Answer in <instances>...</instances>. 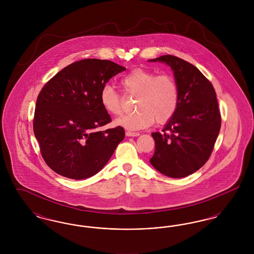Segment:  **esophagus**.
I'll use <instances>...</instances> for the list:
<instances>
[{"label":"esophagus","instance_id":"esophagus-1","mask_svg":"<svg viewBox=\"0 0 254 254\" xmlns=\"http://www.w3.org/2000/svg\"><path fill=\"white\" fill-rule=\"evenodd\" d=\"M127 136H133V137H136V136H139L140 133L139 132H133V131H127L126 132Z\"/></svg>","mask_w":254,"mask_h":254}]
</instances>
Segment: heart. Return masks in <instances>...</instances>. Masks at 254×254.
Listing matches in <instances>:
<instances>
[{
	"instance_id": "b5f03b06",
	"label": "heart",
	"mask_w": 254,
	"mask_h": 254,
	"mask_svg": "<svg viewBox=\"0 0 254 254\" xmlns=\"http://www.w3.org/2000/svg\"><path fill=\"white\" fill-rule=\"evenodd\" d=\"M124 93L137 97V111L123 115L115 124L127 129H143L154 121L167 124L176 113L179 106V87L170 74H159L143 68L127 73L121 79ZM122 95L111 85L103 86L100 100L104 109L111 115H120L123 111Z\"/></svg>"
}]
</instances>
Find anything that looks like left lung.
Returning <instances> with one entry per match:
<instances>
[{"label":"left lung","mask_w":254,"mask_h":254,"mask_svg":"<svg viewBox=\"0 0 254 254\" xmlns=\"http://www.w3.org/2000/svg\"><path fill=\"white\" fill-rule=\"evenodd\" d=\"M164 62L174 71L179 106L163 132H153L151 165L162 174L183 178L201 169L209 159L221 128V113L213 85L192 64L172 55Z\"/></svg>","instance_id":"obj_1"}]
</instances>
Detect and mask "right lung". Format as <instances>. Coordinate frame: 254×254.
Here are the masks:
<instances>
[{"mask_svg": "<svg viewBox=\"0 0 254 254\" xmlns=\"http://www.w3.org/2000/svg\"><path fill=\"white\" fill-rule=\"evenodd\" d=\"M127 68L109 60L72 63L52 77L37 98L33 130L42 157L64 177L86 179L103 169L125 138L122 127L98 131L111 122L100 93Z\"/></svg>", "mask_w": 254, "mask_h": 254, "instance_id": "obj_1", "label": "right lung"}]
</instances>
